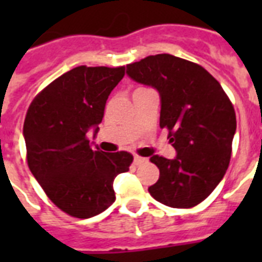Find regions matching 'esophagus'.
<instances>
[{
  "mask_svg": "<svg viewBox=\"0 0 262 262\" xmlns=\"http://www.w3.org/2000/svg\"><path fill=\"white\" fill-rule=\"evenodd\" d=\"M133 162H135L136 166H139V164H141L145 162V158H141V156H139V155H135L133 156Z\"/></svg>",
  "mask_w": 262,
  "mask_h": 262,
  "instance_id": "esophagus-1",
  "label": "esophagus"
}]
</instances>
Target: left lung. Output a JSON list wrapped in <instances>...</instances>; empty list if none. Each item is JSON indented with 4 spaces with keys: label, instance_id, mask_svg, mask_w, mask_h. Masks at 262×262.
<instances>
[{
    "label": "left lung",
    "instance_id": "left-lung-1",
    "mask_svg": "<svg viewBox=\"0 0 262 262\" xmlns=\"http://www.w3.org/2000/svg\"><path fill=\"white\" fill-rule=\"evenodd\" d=\"M126 75L159 92L160 127L167 129L177 152L174 159L152 156L160 175L148 191L167 207H194L227 171L236 130L230 99L203 67L171 54L130 63Z\"/></svg>",
    "mask_w": 262,
    "mask_h": 262
}]
</instances>
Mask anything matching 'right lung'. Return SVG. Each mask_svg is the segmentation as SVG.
<instances>
[{"mask_svg": "<svg viewBox=\"0 0 262 262\" xmlns=\"http://www.w3.org/2000/svg\"><path fill=\"white\" fill-rule=\"evenodd\" d=\"M123 75L125 67H77L49 84L27 111L28 167L47 197L79 219L114 203L115 177L133 162L125 151H95L88 140V132L98 133L107 98Z\"/></svg>", "mask_w": 262, "mask_h": 262, "instance_id": "add662e5", "label": "right lung"}]
</instances>
